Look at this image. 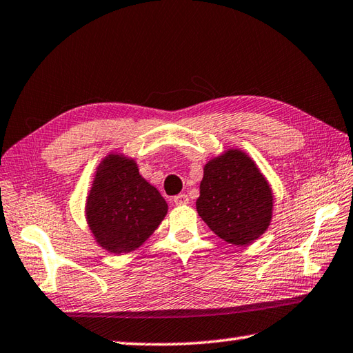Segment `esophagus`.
Returning a JSON list of instances; mask_svg holds the SVG:
<instances>
[{
	"instance_id": "obj_1",
	"label": "esophagus",
	"mask_w": 353,
	"mask_h": 353,
	"mask_svg": "<svg viewBox=\"0 0 353 353\" xmlns=\"http://www.w3.org/2000/svg\"><path fill=\"white\" fill-rule=\"evenodd\" d=\"M174 203H176V205H186V203H190V197L186 196V194H177V196H174Z\"/></svg>"
}]
</instances>
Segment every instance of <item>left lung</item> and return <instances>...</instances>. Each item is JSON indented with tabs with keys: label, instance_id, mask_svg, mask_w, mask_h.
<instances>
[{
	"label": "left lung",
	"instance_id": "left-lung-1",
	"mask_svg": "<svg viewBox=\"0 0 353 353\" xmlns=\"http://www.w3.org/2000/svg\"><path fill=\"white\" fill-rule=\"evenodd\" d=\"M196 206L216 236L243 246L268 230L274 197L252 159L240 150H228L205 165Z\"/></svg>",
	"mask_w": 353,
	"mask_h": 353
}]
</instances>
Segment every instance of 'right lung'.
I'll return each mask as SVG.
<instances>
[{
  "instance_id": "1",
  "label": "right lung",
  "mask_w": 353,
  "mask_h": 353,
  "mask_svg": "<svg viewBox=\"0 0 353 353\" xmlns=\"http://www.w3.org/2000/svg\"><path fill=\"white\" fill-rule=\"evenodd\" d=\"M168 205L139 174L133 159L108 154L99 163L85 214L96 241L113 254L139 248L167 216Z\"/></svg>"
}]
</instances>
